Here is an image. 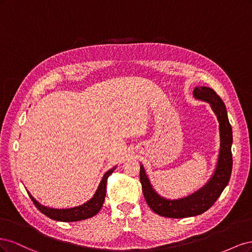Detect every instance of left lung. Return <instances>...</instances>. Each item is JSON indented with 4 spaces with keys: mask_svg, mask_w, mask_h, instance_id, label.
<instances>
[{
    "mask_svg": "<svg viewBox=\"0 0 252 252\" xmlns=\"http://www.w3.org/2000/svg\"><path fill=\"white\" fill-rule=\"evenodd\" d=\"M193 95L197 100L208 102L219 121L220 147L217 168L207 184L200 190L189 196L172 201L164 199L155 191L145 173L144 167L141 165L140 181L145 200L150 209L165 218L183 219L201 215L216 203L230 180L232 170V129L227 117L226 106L216 91L209 87H195Z\"/></svg>",
    "mask_w": 252,
    "mask_h": 252,
    "instance_id": "1",
    "label": "left lung"
}]
</instances>
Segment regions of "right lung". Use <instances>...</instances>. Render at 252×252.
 Instances as JSON below:
<instances>
[{
  "label": "right lung",
  "instance_id": "1",
  "mask_svg": "<svg viewBox=\"0 0 252 252\" xmlns=\"http://www.w3.org/2000/svg\"><path fill=\"white\" fill-rule=\"evenodd\" d=\"M114 168L108 170L104 174V177L100 183V185L97 187V190L95 191L93 199H90L87 203L83 204L79 207H73L69 209H53V208H48L45 207V206L41 205L39 202H36L32 194H29V196L32 197V200L33 204L35 205V207L39 209L42 213H44L45 216H47L48 218L60 220V222H77V220H86L91 217L95 216L96 213L100 211L102 208L103 203L105 201V196H106V185H107V179L109 175L113 172Z\"/></svg>",
  "mask_w": 252,
  "mask_h": 252
}]
</instances>
